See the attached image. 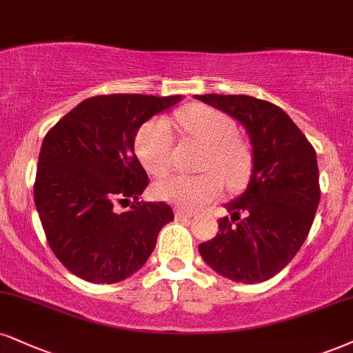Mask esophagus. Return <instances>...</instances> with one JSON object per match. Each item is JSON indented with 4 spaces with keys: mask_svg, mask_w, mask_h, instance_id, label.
Masks as SVG:
<instances>
[{
    "mask_svg": "<svg viewBox=\"0 0 353 353\" xmlns=\"http://www.w3.org/2000/svg\"><path fill=\"white\" fill-rule=\"evenodd\" d=\"M175 216L180 217V219H181V217H185V219H186V217H188V219H190V217H194V212H190V211L181 210V208H176Z\"/></svg>",
    "mask_w": 353,
    "mask_h": 353,
    "instance_id": "obj_1",
    "label": "esophagus"
}]
</instances>
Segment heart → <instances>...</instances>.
<instances>
[{"label": "heart", "mask_w": 353, "mask_h": 353, "mask_svg": "<svg viewBox=\"0 0 353 353\" xmlns=\"http://www.w3.org/2000/svg\"><path fill=\"white\" fill-rule=\"evenodd\" d=\"M176 123L194 141L206 145L201 175H175L157 181L155 198L185 210H196L223 193V186L241 190L252 172L254 157L249 143L236 136V124L224 112L193 104L176 112ZM175 134L168 119L157 117L143 124L136 137V152L143 167L157 176L170 172Z\"/></svg>", "instance_id": "1"}]
</instances>
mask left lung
<instances>
[{
  "label": "left lung",
  "mask_w": 353,
  "mask_h": 353,
  "mask_svg": "<svg viewBox=\"0 0 353 353\" xmlns=\"http://www.w3.org/2000/svg\"><path fill=\"white\" fill-rule=\"evenodd\" d=\"M194 98L239 121L254 157L249 185L224 204L230 217L219 219L214 239L199 243V255L228 280L267 281L293 260L310 234L321 198L316 150L275 104L247 94Z\"/></svg>",
  "instance_id": "8db88e82"
}]
</instances>
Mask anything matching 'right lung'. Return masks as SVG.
<instances>
[{"label": "right lung", "instance_id": "add662e5", "mask_svg": "<svg viewBox=\"0 0 353 353\" xmlns=\"http://www.w3.org/2000/svg\"><path fill=\"white\" fill-rule=\"evenodd\" d=\"M183 97L108 94L81 101L43 137L34 203L57 259L90 283H117L145 265L160 229L173 221L165 203H143L147 173L134 152L143 123ZM132 197L129 212L114 203Z\"/></svg>", "mask_w": 353, "mask_h": 353}]
</instances>
